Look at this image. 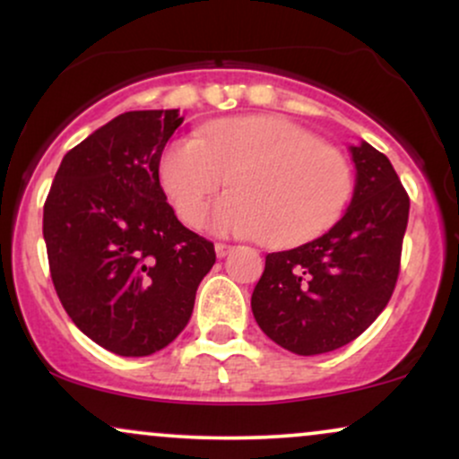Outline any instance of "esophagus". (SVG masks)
I'll return each instance as SVG.
<instances>
[{"instance_id":"1","label":"esophagus","mask_w":459,"mask_h":459,"mask_svg":"<svg viewBox=\"0 0 459 459\" xmlns=\"http://www.w3.org/2000/svg\"><path fill=\"white\" fill-rule=\"evenodd\" d=\"M230 250H233V246H229V244H222V241H220V244H215V255H218L220 259H224V256L229 255Z\"/></svg>"}]
</instances>
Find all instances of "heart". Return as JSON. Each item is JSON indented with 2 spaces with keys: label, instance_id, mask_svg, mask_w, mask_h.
Returning <instances> with one entry per match:
<instances>
[{
  "label": "heart",
  "instance_id": "heart-1",
  "mask_svg": "<svg viewBox=\"0 0 459 459\" xmlns=\"http://www.w3.org/2000/svg\"><path fill=\"white\" fill-rule=\"evenodd\" d=\"M230 178L235 189L215 204L220 233L261 237L273 247L324 233L350 203V161L317 135L276 116H246L177 138L160 160V183L187 226L204 222L209 204Z\"/></svg>",
  "mask_w": 459,
  "mask_h": 459
}]
</instances>
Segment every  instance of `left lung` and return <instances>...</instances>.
I'll return each instance as SVG.
<instances>
[{"label": "left lung", "instance_id": "8db88e82", "mask_svg": "<svg viewBox=\"0 0 459 459\" xmlns=\"http://www.w3.org/2000/svg\"><path fill=\"white\" fill-rule=\"evenodd\" d=\"M350 209L325 235L265 256L252 313L267 336L299 356L339 350L386 308L408 226L410 198L384 152L351 146Z\"/></svg>", "mask_w": 459, "mask_h": 459}]
</instances>
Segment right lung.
<instances>
[{
    "mask_svg": "<svg viewBox=\"0 0 459 459\" xmlns=\"http://www.w3.org/2000/svg\"><path fill=\"white\" fill-rule=\"evenodd\" d=\"M178 109L125 112L71 149L43 209L51 281L73 324L118 356L155 354L187 325L215 263L160 183Z\"/></svg>",
    "mask_w": 459,
    "mask_h": 459,
    "instance_id": "obj_1",
    "label": "right lung"
}]
</instances>
